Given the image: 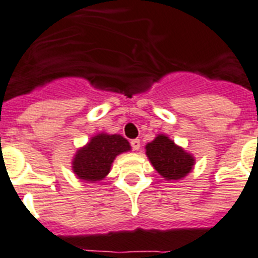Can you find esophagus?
Instances as JSON below:
<instances>
[{
  "label": "esophagus",
  "mask_w": 258,
  "mask_h": 258,
  "mask_svg": "<svg viewBox=\"0 0 258 258\" xmlns=\"http://www.w3.org/2000/svg\"><path fill=\"white\" fill-rule=\"evenodd\" d=\"M131 146L134 151H138L141 148V141L139 139H133V141H131Z\"/></svg>",
  "instance_id": "34e87169"
}]
</instances>
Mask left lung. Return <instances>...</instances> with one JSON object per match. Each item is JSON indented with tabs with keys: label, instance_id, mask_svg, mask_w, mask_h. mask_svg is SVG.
I'll use <instances>...</instances> for the list:
<instances>
[{
	"label": "left lung",
	"instance_id": "8db88e82",
	"mask_svg": "<svg viewBox=\"0 0 258 258\" xmlns=\"http://www.w3.org/2000/svg\"><path fill=\"white\" fill-rule=\"evenodd\" d=\"M147 156L160 175L167 180H178L190 172L195 158L167 138L158 136L146 146Z\"/></svg>",
	"mask_w": 258,
	"mask_h": 258
}]
</instances>
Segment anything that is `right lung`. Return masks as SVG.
Masks as SVG:
<instances>
[{
	"mask_svg": "<svg viewBox=\"0 0 258 258\" xmlns=\"http://www.w3.org/2000/svg\"><path fill=\"white\" fill-rule=\"evenodd\" d=\"M129 150V142L119 134H98L86 147L78 151L73 161V170L83 180H102L110 171L115 157Z\"/></svg>",
	"mask_w": 258,
	"mask_h": 258,
	"instance_id": "right-lung-1",
	"label": "right lung"
}]
</instances>
